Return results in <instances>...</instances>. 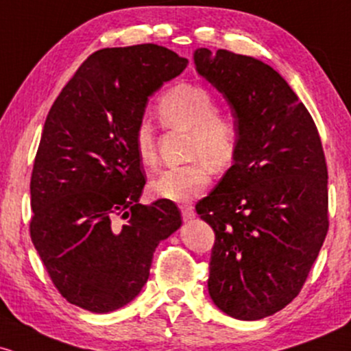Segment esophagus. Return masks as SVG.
Returning a JSON list of instances; mask_svg holds the SVG:
<instances>
[{"instance_id": "obj_1", "label": "esophagus", "mask_w": 351, "mask_h": 351, "mask_svg": "<svg viewBox=\"0 0 351 351\" xmlns=\"http://www.w3.org/2000/svg\"><path fill=\"white\" fill-rule=\"evenodd\" d=\"M181 209V216H183L184 221H189L195 217V208L189 206V204H183V206H180Z\"/></svg>"}]
</instances>
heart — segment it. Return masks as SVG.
Returning <instances> with one entry per match:
<instances>
[{
	"label": "heart",
	"mask_w": 351,
	"mask_h": 351,
	"mask_svg": "<svg viewBox=\"0 0 351 351\" xmlns=\"http://www.w3.org/2000/svg\"><path fill=\"white\" fill-rule=\"evenodd\" d=\"M162 122L170 128L189 132L188 158L193 162L160 173L150 183L155 198L184 203L201 195L211 183V167L226 170L234 162L241 143L239 125L232 117L217 114L215 97L201 86L176 84L156 104ZM135 153L145 168L158 165L152 127L142 122L134 135Z\"/></svg>",
	"instance_id": "1"
}]
</instances>
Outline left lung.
Listing matches in <instances>:
<instances>
[{
    "mask_svg": "<svg viewBox=\"0 0 351 351\" xmlns=\"http://www.w3.org/2000/svg\"><path fill=\"white\" fill-rule=\"evenodd\" d=\"M196 71L231 107L234 163L196 203L215 231L208 291L239 320H261L299 295L328 231V173L312 115L277 71L206 47Z\"/></svg>",
    "mask_w": 351,
    "mask_h": 351,
    "instance_id": "obj_1",
    "label": "left lung"
}]
</instances>
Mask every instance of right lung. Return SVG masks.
Returning a JSON list of instances; mask_svg holds the SVG:
<instances>
[{
  "label": "right lung",
  "instance_id": "add662e5",
  "mask_svg": "<svg viewBox=\"0 0 351 351\" xmlns=\"http://www.w3.org/2000/svg\"><path fill=\"white\" fill-rule=\"evenodd\" d=\"M186 66L156 44L95 51L47 114L29 232L52 284L80 308L107 313L134 300L156 245L181 226L173 201L138 203L145 171L134 135L148 97Z\"/></svg>",
  "mask_w": 351,
  "mask_h": 351
}]
</instances>
